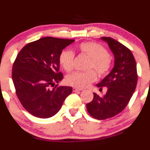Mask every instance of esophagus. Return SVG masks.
<instances>
[{
  "label": "esophagus",
  "mask_w": 150,
  "mask_h": 150,
  "mask_svg": "<svg viewBox=\"0 0 150 150\" xmlns=\"http://www.w3.org/2000/svg\"><path fill=\"white\" fill-rule=\"evenodd\" d=\"M83 89L81 88H75L74 87L73 88H72V91H73L74 92H77V91H82Z\"/></svg>",
  "instance_id": "obj_1"
}]
</instances>
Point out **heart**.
<instances>
[{
  "mask_svg": "<svg viewBox=\"0 0 150 150\" xmlns=\"http://www.w3.org/2000/svg\"><path fill=\"white\" fill-rule=\"evenodd\" d=\"M81 54L90 58L88 69H94L99 76H104L110 70L112 59L107 50L99 43L85 42L78 47ZM75 54L72 51L64 50L59 56L60 65L66 72H69L74 68ZM97 75L93 69L86 72H76L67 77L66 83L74 87L83 88L96 80Z\"/></svg>",
  "mask_w": 150,
  "mask_h": 150,
  "instance_id": "heart-1",
  "label": "heart"
}]
</instances>
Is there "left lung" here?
Masks as SVG:
<instances>
[{"mask_svg": "<svg viewBox=\"0 0 150 150\" xmlns=\"http://www.w3.org/2000/svg\"><path fill=\"white\" fill-rule=\"evenodd\" d=\"M108 44L115 58L111 72L96 84L106 86L107 91L103 96L93 93V99L86 104L89 114L97 120H105L121 112L128 105L137 83V64L132 52L120 42L110 37L101 38Z\"/></svg>", "mask_w": 150, "mask_h": 150, "instance_id": "left-lung-1", "label": "left lung"}]
</instances>
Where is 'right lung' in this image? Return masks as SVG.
I'll list each match as a JSON object with an SVG mask.
<instances>
[{
	"label": "right lung",
	"mask_w": 150,
	"mask_h": 150,
	"mask_svg": "<svg viewBox=\"0 0 150 150\" xmlns=\"http://www.w3.org/2000/svg\"><path fill=\"white\" fill-rule=\"evenodd\" d=\"M74 41L41 38L27 44L17 54L12 67V79L18 99L33 116L40 118L54 116L72 92V87L56 83L63 79L59 72L60 54Z\"/></svg>",
	"instance_id": "add662e5"
}]
</instances>
